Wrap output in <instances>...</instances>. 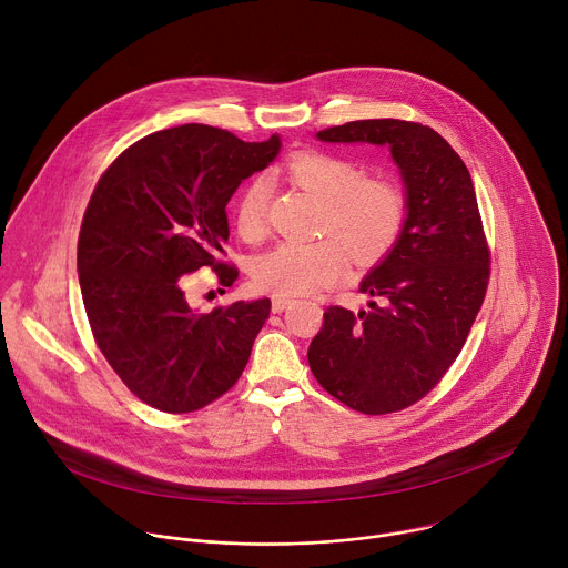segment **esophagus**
<instances>
[{
    "instance_id": "1",
    "label": "esophagus",
    "mask_w": 568,
    "mask_h": 568,
    "mask_svg": "<svg viewBox=\"0 0 568 568\" xmlns=\"http://www.w3.org/2000/svg\"><path fill=\"white\" fill-rule=\"evenodd\" d=\"M287 305H292V298H290V296H274V298H272V312H274V314H281Z\"/></svg>"
}]
</instances>
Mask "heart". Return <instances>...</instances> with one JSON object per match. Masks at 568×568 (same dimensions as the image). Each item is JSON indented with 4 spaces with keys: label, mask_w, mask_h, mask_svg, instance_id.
I'll list each match as a JSON object with an SVG mask.
<instances>
[{
    "label": "heart",
    "mask_w": 568,
    "mask_h": 568,
    "mask_svg": "<svg viewBox=\"0 0 568 568\" xmlns=\"http://www.w3.org/2000/svg\"><path fill=\"white\" fill-rule=\"evenodd\" d=\"M281 171L326 202L321 231L339 237L344 245L337 240L312 245L283 242L254 261L252 278L258 290L276 296H301L339 281L348 272L344 246L357 263H373L393 247L407 217V200L397 184L384 178H366L351 156L321 150L290 154ZM267 213L270 184L265 178H252L233 204L237 235L258 242L267 233Z\"/></svg>",
    "instance_id": "1"
}]
</instances>
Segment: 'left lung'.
Segmentation results:
<instances>
[{
    "label": "left lung",
    "instance_id": "1",
    "mask_svg": "<svg viewBox=\"0 0 568 568\" xmlns=\"http://www.w3.org/2000/svg\"><path fill=\"white\" fill-rule=\"evenodd\" d=\"M333 143L388 145L407 186V220L359 292L371 310L323 312L307 351L316 382L346 407L384 416L423 399L458 357L490 283L474 184L429 125L366 119L316 132Z\"/></svg>",
    "mask_w": 568,
    "mask_h": 568
}]
</instances>
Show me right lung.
Here are the masks:
<instances>
[{
	"label": "right lung",
	"mask_w": 568,
	"mask_h": 568,
	"mask_svg": "<svg viewBox=\"0 0 568 568\" xmlns=\"http://www.w3.org/2000/svg\"><path fill=\"white\" fill-rule=\"evenodd\" d=\"M281 139L247 143L189 123L125 148L101 175L78 235V278L97 346L121 382L166 414L197 412L245 371L272 301H237L197 314L184 278L222 261L226 204L242 180L270 166Z\"/></svg>",
	"instance_id": "obj_1"
}]
</instances>
